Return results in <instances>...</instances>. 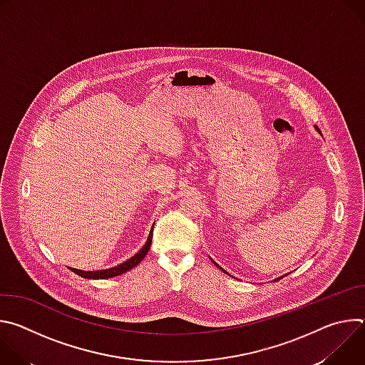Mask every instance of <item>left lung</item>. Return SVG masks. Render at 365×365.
I'll return each mask as SVG.
<instances>
[{
	"label": "left lung",
	"mask_w": 365,
	"mask_h": 365,
	"mask_svg": "<svg viewBox=\"0 0 365 365\" xmlns=\"http://www.w3.org/2000/svg\"><path fill=\"white\" fill-rule=\"evenodd\" d=\"M224 272H225V270H224ZM225 273H227V272H225ZM276 280H279V279H276Z\"/></svg>",
	"instance_id": "8db88e82"
}]
</instances>
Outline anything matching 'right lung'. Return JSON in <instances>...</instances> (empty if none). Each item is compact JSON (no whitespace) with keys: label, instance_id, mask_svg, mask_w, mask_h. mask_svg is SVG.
I'll return each instance as SVG.
<instances>
[{"label":"right lung","instance_id":"add662e5","mask_svg":"<svg viewBox=\"0 0 365 365\" xmlns=\"http://www.w3.org/2000/svg\"><path fill=\"white\" fill-rule=\"evenodd\" d=\"M151 240H153V228L150 231V235L147 238V242L144 244V247L135 254L133 255L131 258H128L127 262H124L123 264L117 266V267H113V269H107V270H96V272H83V270H78V269H71L73 273H76L78 276L83 277V279H110V277H115V276H120L131 269H134L141 259L145 257V254L148 252L150 250V245H151Z\"/></svg>","mask_w":365,"mask_h":365}]
</instances>
